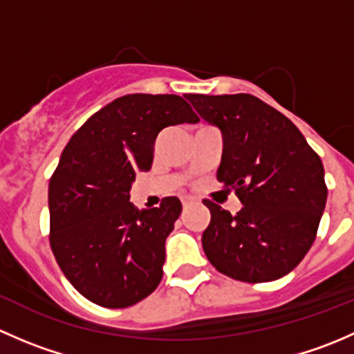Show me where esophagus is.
<instances>
[{"instance_id": "34e87169", "label": "esophagus", "mask_w": 354, "mask_h": 354, "mask_svg": "<svg viewBox=\"0 0 354 354\" xmlns=\"http://www.w3.org/2000/svg\"><path fill=\"white\" fill-rule=\"evenodd\" d=\"M181 203H183V209H188V207L195 205L197 203V200L194 197H181Z\"/></svg>"}]
</instances>
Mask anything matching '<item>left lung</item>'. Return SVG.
I'll return each mask as SVG.
<instances>
[{
    "instance_id": "1",
    "label": "left lung",
    "mask_w": 354,
    "mask_h": 354,
    "mask_svg": "<svg viewBox=\"0 0 354 354\" xmlns=\"http://www.w3.org/2000/svg\"><path fill=\"white\" fill-rule=\"evenodd\" d=\"M195 111L223 131L217 180L243 203L231 216L203 200L210 223L202 234L209 262L243 283L286 276L313 245L327 202L324 166L301 131L250 94H188Z\"/></svg>"
}]
</instances>
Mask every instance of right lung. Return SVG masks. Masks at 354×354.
Returning <instances> with one entry per match:
<instances>
[{
  "instance_id": "right-lung-1",
  "label": "right lung",
  "mask_w": 354,
  "mask_h": 354,
  "mask_svg": "<svg viewBox=\"0 0 354 354\" xmlns=\"http://www.w3.org/2000/svg\"><path fill=\"white\" fill-rule=\"evenodd\" d=\"M197 121L180 95L128 94L92 114L66 144L49 180V243L88 301L127 308L159 286L181 202L166 197L138 210L130 188L137 171L151 169L159 131Z\"/></svg>"
}]
</instances>
